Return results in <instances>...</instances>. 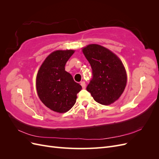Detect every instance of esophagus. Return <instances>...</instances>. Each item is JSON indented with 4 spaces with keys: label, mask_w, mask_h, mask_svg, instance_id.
Returning <instances> with one entry per match:
<instances>
[{
    "label": "esophagus",
    "mask_w": 159,
    "mask_h": 159,
    "mask_svg": "<svg viewBox=\"0 0 159 159\" xmlns=\"http://www.w3.org/2000/svg\"><path fill=\"white\" fill-rule=\"evenodd\" d=\"M80 84H81V87H82V88L83 89H85V81H81L80 82Z\"/></svg>",
    "instance_id": "1"
}]
</instances>
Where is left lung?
Here are the masks:
<instances>
[{"label": "left lung", "mask_w": 159, "mask_h": 159, "mask_svg": "<svg viewBox=\"0 0 159 159\" xmlns=\"http://www.w3.org/2000/svg\"><path fill=\"white\" fill-rule=\"evenodd\" d=\"M82 51L93 74L86 89L96 102L105 105L114 103L127 84V74L122 61L111 51L98 44H89Z\"/></svg>", "instance_id": "left-lung-1"}]
</instances>
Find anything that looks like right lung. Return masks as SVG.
I'll return each instance as SVG.
<instances>
[{
    "label": "right lung",
    "instance_id": "right-lung-1",
    "mask_svg": "<svg viewBox=\"0 0 159 159\" xmlns=\"http://www.w3.org/2000/svg\"><path fill=\"white\" fill-rule=\"evenodd\" d=\"M74 50H56L48 56L38 71L36 90L47 107L57 113H65L75 103L81 86L65 71V66Z\"/></svg>",
    "mask_w": 159,
    "mask_h": 159
}]
</instances>
